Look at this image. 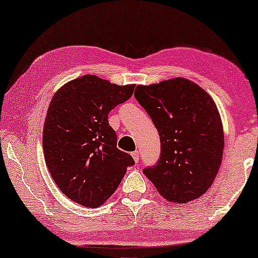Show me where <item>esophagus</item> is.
Returning a JSON list of instances; mask_svg holds the SVG:
<instances>
[{
  "label": "esophagus",
  "mask_w": 258,
  "mask_h": 258,
  "mask_svg": "<svg viewBox=\"0 0 258 258\" xmlns=\"http://www.w3.org/2000/svg\"><path fill=\"white\" fill-rule=\"evenodd\" d=\"M132 156H133V158H134V160H135V162L137 163V162L140 161V151L139 150L134 151V153H132Z\"/></svg>",
  "instance_id": "1"
}]
</instances>
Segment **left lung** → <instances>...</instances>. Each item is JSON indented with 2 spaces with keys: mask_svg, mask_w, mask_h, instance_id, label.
I'll return each mask as SVG.
<instances>
[{
  "mask_svg": "<svg viewBox=\"0 0 258 258\" xmlns=\"http://www.w3.org/2000/svg\"><path fill=\"white\" fill-rule=\"evenodd\" d=\"M134 96L161 140L160 160L143 174L169 202L199 199L213 184L223 155V126L214 100L181 77L137 86Z\"/></svg>",
  "mask_w": 258,
  "mask_h": 258,
  "instance_id": "obj_1",
  "label": "left lung"
}]
</instances>
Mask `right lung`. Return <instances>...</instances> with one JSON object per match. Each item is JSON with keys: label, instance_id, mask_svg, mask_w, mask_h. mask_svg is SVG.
Returning a JSON list of instances; mask_svg holds the SVG:
<instances>
[{"label": "right lung", "instance_id": "obj_1", "mask_svg": "<svg viewBox=\"0 0 258 258\" xmlns=\"http://www.w3.org/2000/svg\"><path fill=\"white\" fill-rule=\"evenodd\" d=\"M135 84L117 86L95 75L75 79L56 91L43 126V151L56 185L74 202L103 204L135 164L117 149L108 114L132 97Z\"/></svg>", "mask_w": 258, "mask_h": 258}]
</instances>
